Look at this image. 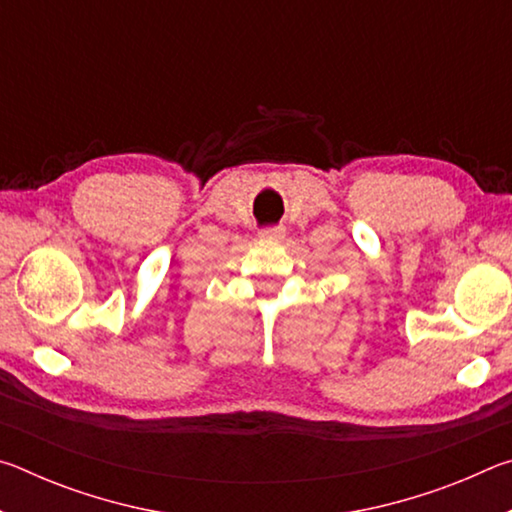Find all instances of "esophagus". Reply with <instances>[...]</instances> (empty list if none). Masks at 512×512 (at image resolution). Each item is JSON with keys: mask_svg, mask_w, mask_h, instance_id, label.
<instances>
[{"mask_svg": "<svg viewBox=\"0 0 512 512\" xmlns=\"http://www.w3.org/2000/svg\"><path fill=\"white\" fill-rule=\"evenodd\" d=\"M259 237L262 239H282L284 237V228H280V225H268V228H264L262 232H259Z\"/></svg>", "mask_w": 512, "mask_h": 512, "instance_id": "1", "label": "esophagus"}]
</instances>
